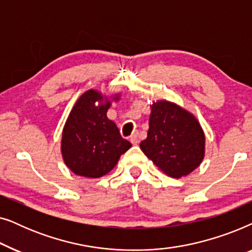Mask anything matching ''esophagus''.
Masks as SVG:
<instances>
[{
	"label": "esophagus",
	"instance_id": "obj_1",
	"mask_svg": "<svg viewBox=\"0 0 252 252\" xmlns=\"http://www.w3.org/2000/svg\"><path fill=\"white\" fill-rule=\"evenodd\" d=\"M129 141L132 142V144H137L139 143V137H137V133H134L130 135Z\"/></svg>",
	"mask_w": 252,
	"mask_h": 252
}]
</instances>
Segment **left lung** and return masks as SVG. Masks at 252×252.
Listing matches in <instances>:
<instances>
[{"mask_svg":"<svg viewBox=\"0 0 252 252\" xmlns=\"http://www.w3.org/2000/svg\"><path fill=\"white\" fill-rule=\"evenodd\" d=\"M140 148L165 174L179 179L202 163L205 136L190 112L174 103L157 101L151 105L148 136Z\"/></svg>","mask_w":252,"mask_h":252,"instance_id":"obj_1","label":"left lung"}]
</instances>
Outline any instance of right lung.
Segmentation results:
<instances>
[{"label": "right lung", "mask_w": 252, "mask_h": 252, "mask_svg": "<svg viewBox=\"0 0 252 252\" xmlns=\"http://www.w3.org/2000/svg\"><path fill=\"white\" fill-rule=\"evenodd\" d=\"M118 98L119 95L112 97L116 101ZM110 106L111 102L101 93L89 89L79 97L67 117L61 150L66 166L77 175L103 177L132 147L120 135L116 124L106 117Z\"/></svg>", "instance_id": "add662e5"}]
</instances>
